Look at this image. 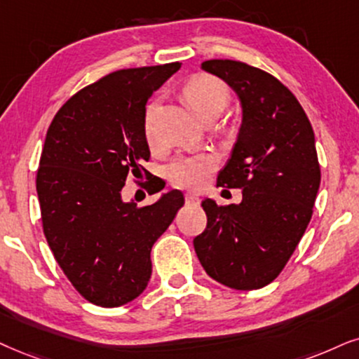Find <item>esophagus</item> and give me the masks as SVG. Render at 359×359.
<instances>
[{
    "label": "esophagus",
    "mask_w": 359,
    "mask_h": 359,
    "mask_svg": "<svg viewBox=\"0 0 359 359\" xmlns=\"http://www.w3.org/2000/svg\"><path fill=\"white\" fill-rule=\"evenodd\" d=\"M185 202H187L189 205H197V203L201 202V198L195 194H185Z\"/></svg>",
    "instance_id": "esophagus-1"
}]
</instances>
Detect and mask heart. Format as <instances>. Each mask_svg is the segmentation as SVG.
<instances>
[{
	"label": "heart",
	"instance_id": "1",
	"mask_svg": "<svg viewBox=\"0 0 359 359\" xmlns=\"http://www.w3.org/2000/svg\"><path fill=\"white\" fill-rule=\"evenodd\" d=\"M185 97L194 107V111L203 119L212 112L224 111L226 102H229L230 93L224 81L213 78V76L202 74L185 86ZM158 106H161L158 99L149 102L146 109V121H144L147 140L152 147L157 144L156 121ZM213 169H215V158L210 154H189V156H179L174 158L167 169V175L177 187L198 190L208 182Z\"/></svg>",
	"mask_w": 359,
	"mask_h": 359
}]
</instances>
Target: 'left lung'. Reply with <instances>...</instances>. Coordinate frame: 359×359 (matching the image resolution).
<instances>
[{
  "instance_id": "8db88e82",
  "label": "left lung",
  "mask_w": 359,
  "mask_h": 359,
  "mask_svg": "<svg viewBox=\"0 0 359 359\" xmlns=\"http://www.w3.org/2000/svg\"><path fill=\"white\" fill-rule=\"evenodd\" d=\"M202 69L224 79L242 104V126L217 185L242 189L238 205L202 202L207 229L194 248L208 276L235 290L273 281L300 243L320 189L311 124L292 90L269 72L232 59Z\"/></svg>"
}]
</instances>
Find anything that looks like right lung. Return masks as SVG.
<instances>
[{
    "mask_svg": "<svg viewBox=\"0 0 359 359\" xmlns=\"http://www.w3.org/2000/svg\"><path fill=\"white\" fill-rule=\"evenodd\" d=\"M179 69L111 72L76 93L48 129L36 175L44 237L72 287L97 306L126 305L146 290L152 245L184 205L179 190L146 207L122 201L127 177L151 157L146 104ZM162 189L156 182L152 194Z\"/></svg>",
    "mask_w": 359,
    "mask_h": 359,
    "instance_id": "right-lung-1",
    "label": "right lung"
}]
</instances>
